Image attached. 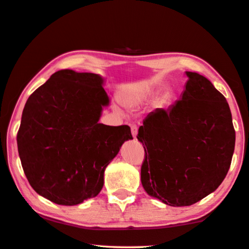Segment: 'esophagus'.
<instances>
[{"mask_svg":"<svg viewBox=\"0 0 249 249\" xmlns=\"http://www.w3.org/2000/svg\"><path fill=\"white\" fill-rule=\"evenodd\" d=\"M131 131H132V135L134 139H136V135H137V132H139V127H137V125H132L131 126Z\"/></svg>","mask_w":249,"mask_h":249,"instance_id":"esophagus-1","label":"esophagus"}]
</instances>
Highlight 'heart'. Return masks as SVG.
<instances>
[{
	"instance_id": "obj_1",
	"label": "heart",
	"mask_w": 249,
	"mask_h": 249,
	"mask_svg": "<svg viewBox=\"0 0 249 249\" xmlns=\"http://www.w3.org/2000/svg\"><path fill=\"white\" fill-rule=\"evenodd\" d=\"M142 95H139V96H128L127 98H126V103L127 104H135L137 103V102H140L142 100Z\"/></svg>"
}]
</instances>
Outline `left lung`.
<instances>
[{"mask_svg": "<svg viewBox=\"0 0 249 249\" xmlns=\"http://www.w3.org/2000/svg\"><path fill=\"white\" fill-rule=\"evenodd\" d=\"M186 75L180 100L149 113L137 135L145 149L142 185L149 196L174 207L189 206L216 191L235 148L226 98L203 75Z\"/></svg>", "mask_w": 249, "mask_h": 249, "instance_id": "left-lung-1", "label": "left lung"}]
</instances>
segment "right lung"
<instances>
[{
  "instance_id": "add662e5",
  "label": "right lung",
  "mask_w": 249,
  "mask_h": 249,
  "mask_svg": "<svg viewBox=\"0 0 249 249\" xmlns=\"http://www.w3.org/2000/svg\"><path fill=\"white\" fill-rule=\"evenodd\" d=\"M103 83L98 74L61 70L26 101L18 155L31 186L55 204L74 206L95 197L106 166L133 140L127 125L98 123L109 104Z\"/></svg>"
}]
</instances>
